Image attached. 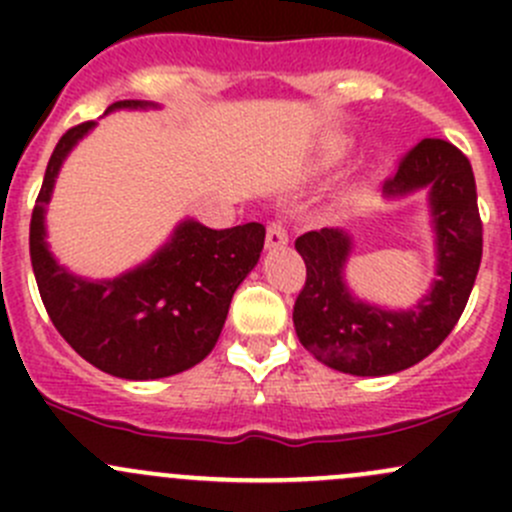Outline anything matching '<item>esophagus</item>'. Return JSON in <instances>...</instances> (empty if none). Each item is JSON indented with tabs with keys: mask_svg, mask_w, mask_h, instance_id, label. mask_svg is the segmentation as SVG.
<instances>
[{
	"mask_svg": "<svg viewBox=\"0 0 512 512\" xmlns=\"http://www.w3.org/2000/svg\"><path fill=\"white\" fill-rule=\"evenodd\" d=\"M287 242V227L282 225V220H272V223L267 225V247H270V250H282Z\"/></svg>",
	"mask_w": 512,
	"mask_h": 512,
	"instance_id": "obj_1",
	"label": "esophagus"
}]
</instances>
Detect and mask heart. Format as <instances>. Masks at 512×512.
<instances>
[{"label": "heart", "mask_w": 512, "mask_h": 512, "mask_svg": "<svg viewBox=\"0 0 512 512\" xmlns=\"http://www.w3.org/2000/svg\"><path fill=\"white\" fill-rule=\"evenodd\" d=\"M344 143H334V146H329V156H339V153H344Z\"/></svg>", "instance_id": "1"}]
</instances>
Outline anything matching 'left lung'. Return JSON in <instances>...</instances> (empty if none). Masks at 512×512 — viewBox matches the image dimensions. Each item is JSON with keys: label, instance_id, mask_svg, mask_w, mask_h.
<instances>
[{"label": "left lung", "instance_id": "8db88e82", "mask_svg": "<svg viewBox=\"0 0 512 512\" xmlns=\"http://www.w3.org/2000/svg\"><path fill=\"white\" fill-rule=\"evenodd\" d=\"M426 190L436 245V280L411 307L356 297L347 285L352 232L322 227L297 237L307 282L294 302V329L314 359L352 376H386L426 359L466 309L483 255L476 178L468 158L441 138H423L384 183L386 200Z\"/></svg>", "mask_w": 512, "mask_h": 512}]
</instances>
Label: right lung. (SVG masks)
Here are the masks:
<instances>
[{"label": "right lung", "mask_w": 512, "mask_h": 512, "mask_svg": "<svg viewBox=\"0 0 512 512\" xmlns=\"http://www.w3.org/2000/svg\"><path fill=\"white\" fill-rule=\"evenodd\" d=\"M158 108L116 101L106 113ZM96 121L69 128L56 143L36 198L29 252L41 302L61 337L89 364L118 379L148 381L200 364L218 342L232 294L255 270L265 227L247 223L213 230L193 218L133 270L111 280H86L59 265L46 242V205L69 153Z\"/></svg>", "instance_id": "add662e5"}]
</instances>
